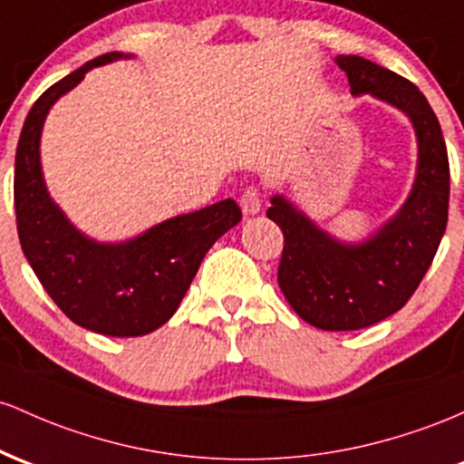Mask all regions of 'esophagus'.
I'll use <instances>...</instances> for the list:
<instances>
[{"label": "esophagus", "instance_id": "esophagus-1", "mask_svg": "<svg viewBox=\"0 0 464 464\" xmlns=\"http://www.w3.org/2000/svg\"><path fill=\"white\" fill-rule=\"evenodd\" d=\"M260 204H263V197H260V190L256 186H249V188L243 190L241 208L246 215H256V212H260Z\"/></svg>", "mask_w": 464, "mask_h": 464}]
</instances>
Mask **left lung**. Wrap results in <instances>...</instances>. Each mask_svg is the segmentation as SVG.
I'll list each match as a JSON object with an SVG mask.
<instances>
[{"label":"left lung","instance_id":"obj_1","mask_svg":"<svg viewBox=\"0 0 464 464\" xmlns=\"http://www.w3.org/2000/svg\"><path fill=\"white\" fill-rule=\"evenodd\" d=\"M353 93L399 107L419 138V173L399 215L362 246H342L274 197L267 217L283 230L278 285L291 309L322 331H357L397 314L428 274L447 227L450 160L436 113L408 78L355 54H340Z\"/></svg>","mask_w":464,"mask_h":464}]
</instances>
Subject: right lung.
<instances>
[{
    "mask_svg": "<svg viewBox=\"0 0 464 464\" xmlns=\"http://www.w3.org/2000/svg\"><path fill=\"white\" fill-rule=\"evenodd\" d=\"M120 52L98 56L39 96L25 118L14 155V215L19 243L36 278L63 314L82 329L140 337L170 320L206 252L241 221V208L223 199L204 210L150 227L120 246H101L67 221L45 190L39 162L44 120L56 98Z\"/></svg>",
    "mask_w": 464,
    "mask_h": 464,
    "instance_id": "right-lung-1",
    "label": "right lung"
}]
</instances>
